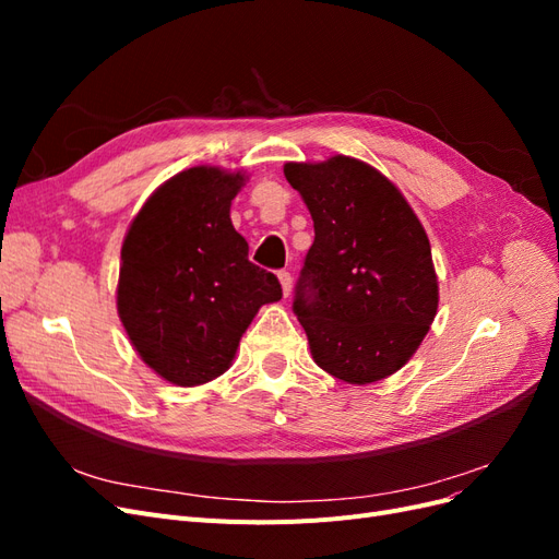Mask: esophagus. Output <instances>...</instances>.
Wrapping results in <instances>:
<instances>
[{
  "instance_id": "1",
  "label": "esophagus",
  "mask_w": 559,
  "mask_h": 559,
  "mask_svg": "<svg viewBox=\"0 0 559 559\" xmlns=\"http://www.w3.org/2000/svg\"><path fill=\"white\" fill-rule=\"evenodd\" d=\"M277 277H280V284H282V294L289 296L292 294V273H286V270H280Z\"/></svg>"
}]
</instances>
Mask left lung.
<instances>
[{
	"label": "left lung",
	"instance_id": "8db88e82",
	"mask_svg": "<svg viewBox=\"0 0 559 559\" xmlns=\"http://www.w3.org/2000/svg\"><path fill=\"white\" fill-rule=\"evenodd\" d=\"M284 177L314 222L294 296L314 364L349 384L396 373L438 308L419 218L392 181L357 158L286 163Z\"/></svg>",
	"mask_w": 559,
	"mask_h": 559
}]
</instances>
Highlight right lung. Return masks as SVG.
I'll list each match as a JSON object with an SVG mask.
<instances>
[{"label":"right lung","instance_id":"right-lung-1","mask_svg":"<svg viewBox=\"0 0 559 559\" xmlns=\"http://www.w3.org/2000/svg\"><path fill=\"white\" fill-rule=\"evenodd\" d=\"M242 183L218 167L183 170L144 202L123 240L118 317L142 361L179 386L228 370L259 308L282 298L233 228Z\"/></svg>","mask_w":559,"mask_h":559}]
</instances>
